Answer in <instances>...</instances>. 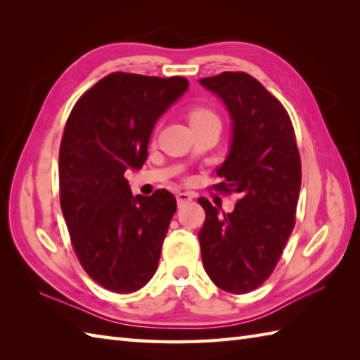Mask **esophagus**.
Returning a JSON list of instances; mask_svg holds the SVG:
<instances>
[{
	"label": "esophagus",
	"mask_w": 360,
	"mask_h": 360,
	"mask_svg": "<svg viewBox=\"0 0 360 360\" xmlns=\"http://www.w3.org/2000/svg\"><path fill=\"white\" fill-rule=\"evenodd\" d=\"M176 200H178V205L181 207L182 204L192 201L193 200V195L188 193V192H179L178 195H176Z\"/></svg>",
	"instance_id": "34e87169"
}]
</instances>
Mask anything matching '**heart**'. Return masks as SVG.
<instances>
[{
  "instance_id": "heart-1",
  "label": "heart",
  "mask_w": 360,
  "mask_h": 360,
  "mask_svg": "<svg viewBox=\"0 0 360 360\" xmlns=\"http://www.w3.org/2000/svg\"><path fill=\"white\" fill-rule=\"evenodd\" d=\"M190 117V124H195V122H200L204 119H212V117H217V114L213 112L210 108H205V106H196L188 114Z\"/></svg>"
}]
</instances>
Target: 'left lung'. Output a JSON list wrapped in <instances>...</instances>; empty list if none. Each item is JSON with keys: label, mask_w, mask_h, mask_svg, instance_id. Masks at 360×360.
Returning <instances> with one entry per match:
<instances>
[{"label": "left lung", "mask_w": 360, "mask_h": 360, "mask_svg": "<svg viewBox=\"0 0 360 360\" xmlns=\"http://www.w3.org/2000/svg\"><path fill=\"white\" fill-rule=\"evenodd\" d=\"M201 85L223 98L233 120L231 153L217 192L232 195V213L200 198L205 221L198 233L202 264L215 285L246 294L271 277L295 226L302 162L285 106L246 72H221Z\"/></svg>", "instance_id": "8db88e82"}]
</instances>
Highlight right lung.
Masks as SVG:
<instances>
[{
    "instance_id": "obj_1",
    "label": "right lung",
    "mask_w": 360,
    "mask_h": 360,
    "mask_svg": "<svg viewBox=\"0 0 360 360\" xmlns=\"http://www.w3.org/2000/svg\"><path fill=\"white\" fill-rule=\"evenodd\" d=\"M187 88L179 75L112 72L75 102L66 120L60 205L82 267L112 292H134L158 269L176 198L165 188L133 196L124 173L143 165L156 120Z\"/></svg>"
}]
</instances>
